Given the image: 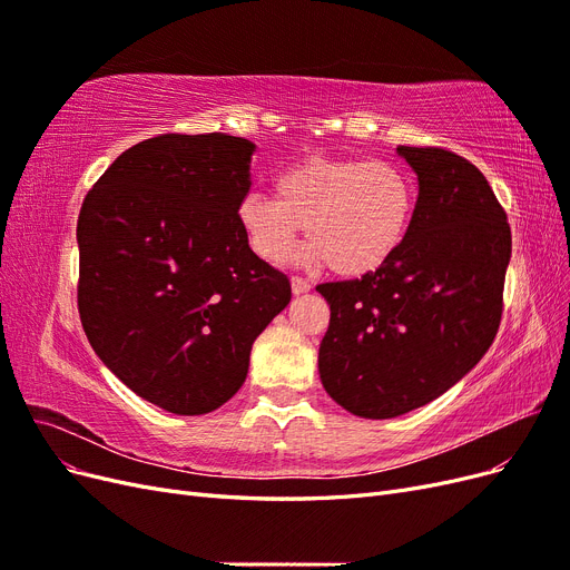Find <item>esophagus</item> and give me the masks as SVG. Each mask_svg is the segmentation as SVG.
Wrapping results in <instances>:
<instances>
[{
  "label": "esophagus",
  "mask_w": 570,
  "mask_h": 570,
  "mask_svg": "<svg viewBox=\"0 0 570 570\" xmlns=\"http://www.w3.org/2000/svg\"><path fill=\"white\" fill-rule=\"evenodd\" d=\"M308 289H312V283H308L306 278H299V275L292 278V292H295V295H304V292H308Z\"/></svg>",
  "instance_id": "1"
}]
</instances>
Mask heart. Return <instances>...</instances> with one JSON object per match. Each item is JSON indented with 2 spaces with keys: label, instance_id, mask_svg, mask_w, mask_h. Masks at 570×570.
Listing matches in <instances>:
<instances>
[{
  "label": "heart",
  "instance_id": "b5f03b06",
  "mask_svg": "<svg viewBox=\"0 0 570 570\" xmlns=\"http://www.w3.org/2000/svg\"><path fill=\"white\" fill-rule=\"evenodd\" d=\"M273 197L247 193L235 220L247 247L281 266L306 228L308 256L344 278L373 273L402 247L416 209L409 170L383 159L308 157L273 178Z\"/></svg>",
  "mask_w": 570,
  "mask_h": 570
}]
</instances>
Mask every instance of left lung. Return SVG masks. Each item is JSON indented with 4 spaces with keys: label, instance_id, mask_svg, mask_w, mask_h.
I'll use <instances>...</instances> for the list:
<instances>
[{
    "label": "left lung",
    "instance_id": "obj_1",
    "mask_svg": "<svg viewBox=\"0 0 570 570\" xmlns=\"http://www.w3.org/2000/svg\"><path fill=\"white\" fill-rule=\"evenodd\" d=\"M419 199L402 247L356 281L316 289L331 304L318 350L325 392L361 419L438 400L490 350L502 321L511 228L480 170L440 147H396Z\"/></svg>",
    "mask_w": 570,
    "mask_h": 570
}]
</instances>
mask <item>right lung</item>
I'll return each instance as SVG.
<instances>
[{
    "label": "right lung",
    "mask_w": 570,
    "mask_h": 570,
    "mask_svg": "<svg viewBox=\"0 0 570 570\" xmlns=\"http://www.w3.org/2000/svg\"><path fill=\"white\" fill-rule=\"evenodd\" d=\"M254 149L226 132L151 137L105 170L78 216L82 331L120 383L178 416L243 387L254 340L292 297L235 220Z\"/></svg>",
    "instance_id": "1"
}]
</instances>
